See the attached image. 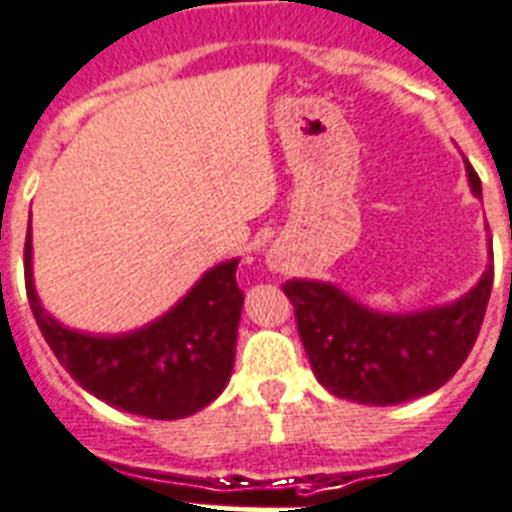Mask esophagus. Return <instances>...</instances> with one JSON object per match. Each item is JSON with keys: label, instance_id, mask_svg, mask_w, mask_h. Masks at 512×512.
I'll return each mask as SVG.
<instances>
[{"label": "esophagus", "instance_id": "obj_1", "mask_svg": "<svg viewBox=\"0 0 512 512\" xmlns=\"http://www.w3.org/2000/svg\"><path fill=\"white\" fill-rule=\"evenodd\" d=\"M266 264H269V269L272 272H285V256H282L277 248H272V251H266Z\"/></svg>", "mask_w": 512, "mask_h": 512}]
</instances>
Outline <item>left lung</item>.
<instances>
[{"instance_id":"left-lung-1","label":"left lung","mask_w":512,"mask_h":512,"mask_svg":"<svg viewBox=\"0 0 512 512\" xmlns=\"http://www.w3.org/2000/svg\"><path fill=\"white\" fill-rule=\"evenodd\" d=\"M468 188L481 198V180L466 162ZM492 259V240H487ZM492 261L468 293L418 311H377L335 282L285 285L295 306L298 335L316 379L332 395L363 405H398L439 390L463 366L479 337Z\"/></svg>"}]
</instances>
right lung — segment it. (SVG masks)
I'll return each instance as SVG.
<instances>
[{"label":"right lung","mask_w":512,"mask_h":512,"mask_svg":"<svg viewBox=\"0 0 512 512\" xmlns=\"http://www.w3.org/2000/svg\"><path fill=\"white\" fill-rule=\"evenodd\" d=\"M240 259L206 269L172 308L128 332H83L54 319L33 282V238H25V290L44 340L70 377L112 408L146 418L193 416L230 382L238 342Z\"/></svg>","instance_id":"add662e5"}]
</instances>
